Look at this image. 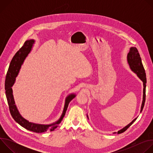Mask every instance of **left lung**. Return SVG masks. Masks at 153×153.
I'll list each match as a JSON object with an SVG mask.
<instances>
[{
	"label": "left lung",
	"instance_id": "8db88e82",
	"mask_svg": "<svg viewBox=\"0 0 153 153\" xmlns=\"http://www.w3.org/2000/svg\"><path fill=\"white\" fill-rule=\"evenodd\" d=\"M127 62L129 66L130 69L132 71H133L135 74H137L138 77L143 82V100L141 105V109H140V113L143 110V108L145 105V91H146V74L145 71L144 70L143 66L142 63L141 57L140 56V54L139 53V51L137 49L136 47H131L129 51V53L127 55ZM87 117L88 119V116L87 115ZM137 117L135 118L131 122L129 123L128 125H127L126 126L121 129L120 130L118 131L117 134H120L123 133L131 125L135 120L137 119Z\"/></svg>",
	"mask_w": 153,
	"mask_h": 153
}]
</instances>
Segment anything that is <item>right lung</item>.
I'll return each mask as SVG.
<instances>
[{
  "instance_id": "1",
  "label": "right lung",
  "mask_w": 153,
  "mask_h": 153,
  "mask_svg": "<svg viewBox=\"0 0 153 153\" xmlns=\"http://www.w3.org/2000/svg\"><path fill=\"white\" fill-rule=\"evenodd\" d=\"M35 40L33 39L27 40L24 43L23 47L14 56L10 63L7 74L5 87L6 90L5 94L10 108V111L14 120L25 129L29 131H31L33 132L40 133L46 132L47 131H53L58 126V125L62 122L63 117L65 116V113H66L70 102L76 96V95L74 93H72L69 94L66 97L63 110L60 119L56 122H54L51 124L45 125L30 122L21 116L17 110L16 105H15V102L13 94L12 86L15 82L16 77L17 76L19 73V70L22 65L23 64V62L28 56V54L31 52Z\"/></svg>"
}]
</instances>
